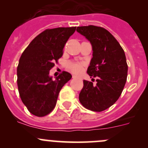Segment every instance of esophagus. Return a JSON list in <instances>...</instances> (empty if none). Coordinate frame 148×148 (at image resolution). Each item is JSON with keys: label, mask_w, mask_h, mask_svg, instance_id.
<instances>
[{"label": "esophagus", "mask_w": 148, "mask_h": 148, "mask_svg": "<svg viewBox=\"0 0 148 148\" xmlns=\"http://www.w3.org/2000/svg\"><path fill=\"white\" fill-rule=\"evenodd\" d=\"M73 78H74V79H77V76H73Z\"/></svg>", "instance_id": "1"}]
</instances>
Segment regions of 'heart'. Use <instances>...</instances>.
Segmentation results:
<instances>
[{
	"instance_id": "heart-1",
	"label": "heart",
	"mask_w": 148,
	"mask_h": 148,
	"mask_svg": "<svg viewBox=\"0 0 148 148\" xmlns=\"http://www.w3.org/2000/svg\"><path fill=\"white\" fill-rule=\"evenodd\" d=\"M68 68L74 73H79L82 70V66L78 63H69Z\"/></svg>"
}]
</instances>
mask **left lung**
<instances>
[{
    "label": "left lung",
    "instance_id": "left-lung-1",
    "mask_svg": "<svg viewBox=\"0 0 148 148\" xmlns=\"http://www.w3.org/2000/svg\"><path fill=\"white\" fill-rule=\"evenodd\" d=\"M77 31L92 45V58L86 72L89 77L97 79L96 85L84 80L79 99L88 110L104 111L117 102L126 83L128 66L125 51L104 28L79 26Z\"/></svg>",
    "mask_w": 148,
    "mask_h": 148
}]
</instances>
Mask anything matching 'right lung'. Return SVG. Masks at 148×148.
Masks as SVG:
<instances>
[{"label": "right lung", "mask_w": 148, "mask_h": 148, "mask_svg": "<svg viewBox=\"0 0 148 148\" xmlns=\"http://www.w3.org/2000/svg\"><path fill=\"white\" fill-rule=\"evenodd\" d=\"M76 27L46 29L33 39L22 53L17 67V84L22 102L28 110L44 117L55 107L59 93L71 79L67 71L55 77L49 75L54 62L63 55V49Z\"/></svg>", "instance_id": "add662e5"}]
</instances>
